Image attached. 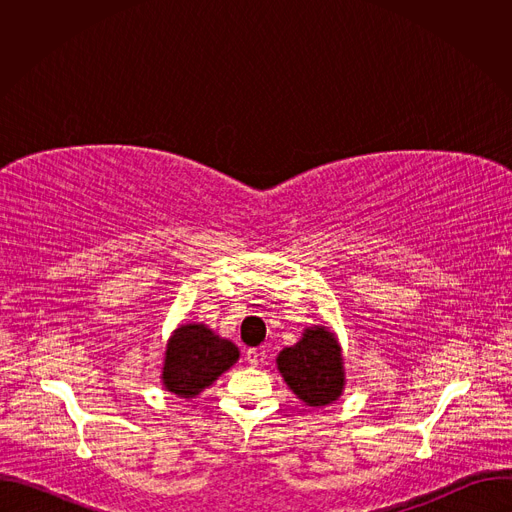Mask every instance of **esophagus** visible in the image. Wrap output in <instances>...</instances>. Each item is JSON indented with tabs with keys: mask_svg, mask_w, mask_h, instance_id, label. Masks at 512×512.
Returning <instances> with one entry per match:
<instances>
[{
	"mask_svg": "<svg viewBox=\"0 0 512 512\" xmlns=\"http://www.w3.org/2000/svg\"><path fill=\"white\" fill-rule=\"evenodd\" d=\"M259 356H261V352H259L257 348H249V350H247V354H245L247 362H249V364H253V367H255V364L259 362Z\"/></svg>",
	"mask_w": 512,
	"mask_h": 512,
	"instance_id": "34e87169",
	"label": "esophagus"
}]
</instances>
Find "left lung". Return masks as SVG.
<instances>
[{
  "label": "left lung",
  "instance_id": "obj_1",
  "mask_svg": "<svg viewBox=\"0 0 512 512\" xmlns=\"http://www.w3.org/2000/svg\"><path fill=\"white\" fill-rule=\"evenodd\" d=\"M275 362L285 385L308 407L332 405L344 393L342 346L326 324L308 326L294 346L277 354Z\"/></svg>",
  "mask_w": 512,
  "mask_h": 512
}]
</instances>
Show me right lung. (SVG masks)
<instances>
[{
  "label": "right lung",
  "mask_w": 512,
  "mask_h": 512,
  "mask_svg": "<svg viewBox=\"0 0 512 512\" xmlns=\"http://www.w3.org/2000/svg\"><path fill=\"white\" fill-rule=\"evenodd\" d=\"M235 342L202 322H184L168 338L162 362V387L180 399H194L239 360Z\"/></svg>",
  "instance_id": "right-lung-1"
}]
</instances>
